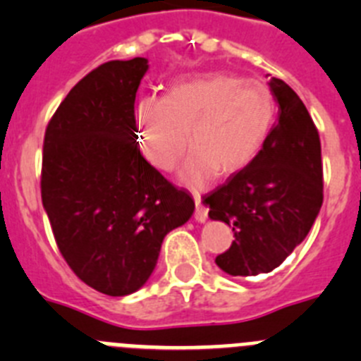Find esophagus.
<instances>
[{
	"label": "esophagus",
	"instance_id": "34e87169",
	"mask_svg": "<svg viewBox=\"0 0 361 361\" xmlns=\"http://www.w3.org/2000/svg\"><path fill=\"white\" fill-rule=\"evenodd\" d=\"M192 197H194V203H196V212H194V217H196L197 223H204L207 217H209V209L201 204L200 192H192Z\"/></svg>",
	"mask_w": 361,
	"mask_h": 361
}]
</instances>
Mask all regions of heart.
I'll return each instance as SVG.
<instances>
[{"label": "heart", "instance_id": "obj_1", "mask_svg": "<svg viewBox=\"0 0 361 361\" xmlns=\"http://www.w3.org/2000/svg\"><path fill=\"white\" fill-rule=\"evenodd\" d=\"M277 118L274 93L259 80L204 73L174 84L167 97L147 95L136 106L144 157L171 171L194 145L181 180L201 187L216 173L233 174L257 157Z\"/></svg>", "mask_w": 361, "mask_h": 361}]
</instances>
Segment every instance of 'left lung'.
I'll return each instance as SVG.
<instances>
[{
	"mask_svg": "<svg viewBox=\"0 0 361 361\" xmlns=\"http://www.w3.org/2000/svg\"><path fill=\"white\" fill-rule=\"evenodd\" d=\"M279 120L259 154L212 192L210 219L232 226L230 248L216 264L233 277L268 274L306 239L324 201L322 149L306 106L271 77Z\"/></svg>",
	"mask_w": 361,
	"mask_h": 361,
	"instance_id": "left-lung-1",
	"label": "left lung"
}]
</instances>
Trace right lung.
Here are the masks:
<instances>
[{
    "label": "right lung",
    "instance_id": "add662e5",
    "mask_svg": "<svg viewBox=\"0 0 361 361\" xmlns=\"http://www.w3.org/2000/svg\"><path fill=\"white\" fill-rule=\"evenodd\" d=\"M144 57L109 61L71 87L48 122L41 197L73 274L109 297L151 277L164 237L190 219L194 200L138 147L136 90Z\"/></svg>",
    "mask_w": 361,
    "mask_h": 361
}]
</instances>
